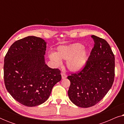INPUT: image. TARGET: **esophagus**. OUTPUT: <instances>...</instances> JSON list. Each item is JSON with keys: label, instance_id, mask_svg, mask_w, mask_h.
Here are the masks:
<instances>
[{"label": "esophagus", "instance_id": "esophagus-1", "mask_svg": "<svg viewBox=\"0 0 124 124\" xmlns=\"http://www.w3.org/2000/svg\"><path fill=\"white\" fill-rule=\"evenodd\" d=\"M61 74H62V79H65V78H67V74H66L65 73H64V72H62V73H61Z\"/></svg>", "mask_w": 124, "mask_h": 124}]
</instances>
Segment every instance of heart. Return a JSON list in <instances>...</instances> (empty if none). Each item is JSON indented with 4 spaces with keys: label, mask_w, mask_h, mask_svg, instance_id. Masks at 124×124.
Wrapping results in <instances>:
<instances>
[{
    "label": "heart",
    "mask_w": 124,
    "mask_h": 124,
    "mask_svg": "<svg viewBox=\"0 0 124 124\" xmlns=\"http://www.w3.org/2000/svg\"><path fill=\"white\" fill-rule=\"evenodd\" d=\"M49 58L56 65H62V59L68 60L67 67L72 72H77L83 68L88 59L87 50L81 43H76L57 48V52L49 54Z\"/></svg>",
    "instance_id": "obj_1"
}]
</instances>
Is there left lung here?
<instances>
[{
	"label": "left lung",
	"instance_id": "8db88e82",
	"mask_svg": "<svg viewBox=\"0 0 124 124\" xmlns=\"http://www.w3.org/2000/svg\"><path fill=\"white\" fill-rule=\"evenodd\" d=\"M94 46L85 67L68 76L70 85L69 98L78 107L88 108L99 102L112 86L115 77V56L104 39L91 35Z\"/></svg>",
	"mask_w": 124,
	"mask_h": 124
}]
</instances>
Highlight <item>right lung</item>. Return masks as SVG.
I'll return each instance as SVG.
<instances>
[{
  "label": "right lung",
  "mask_w": 124,
  "mask_h": 124,
  "mask_svg": "<svg viewBox=\"0 0 124 124\" xmlns=\"http://www.w3.org/2000/svg\"><path fill=\"white\" fill-rule=\"evenodd\" d=\"M46 42L29 36L14 42L4 58V79L6 89L14 99L28 107L42 104L52 87L62 79L60 70L45 63Z\"/></svg>",
  "instance_id": "obj_1"
}]
</instances>
